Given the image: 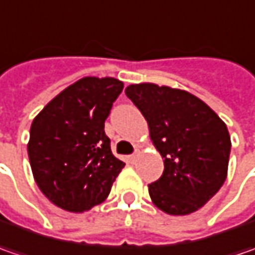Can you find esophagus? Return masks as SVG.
Wrapping results in <instances>:
<instances>
[{
    "instance_id": "1",
    "label": "esophagus",
    "mask_w": 255,
    "mask_h": 255,
    "mask_svg": "<svg viewBox=\"0 0 255 255\" xmlns=\"http://www.w3.org/2000/svg\"><path fill=\"white\" fill-rule=\"evenodd\" d=\"M137 154H139V152H137V150H136V152L133 153V154H130V157H129V159H130V160H134V159H136V157H137Z\"/></svg>"
}]
</instances>
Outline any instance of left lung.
<instances>
[{"label": "left lung", "mask_w": 255, "mask_h": 255, "mask_svg": "<svg viewBox=\"0 0 255 255\" xmlns=\"http://www.w3.org/2000/svg\"><path fill=\"white\" fill-rule=\"evenodd\" d=\"M126 96L149 125L164 159L162 177L149 184L153 204L171 216L201 209L227 177L231 140L226 123L191 93L156 84H134Z\"/></svg>", "instance_id": "obj_1"}]
</instances>
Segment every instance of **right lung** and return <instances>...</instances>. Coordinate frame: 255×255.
<instances>
[{
  "mask_svg": "<svg viewBox=\"0 0 255 255\" xmlns=\"http://www.w3.org/2000/svg\"><path fill=\"white\" fill-rule=\"evenodd\" d=\"M123 82L86 76L35 116L28 157L39 190L55 206L82 213L111 193L125 163L113 156L105 121Z\"/></svg>",
  "mask_w": 255,
  "mask_h": 255,
  "instance_id": "1",
  "label": "right lung"
}]
</instances>
